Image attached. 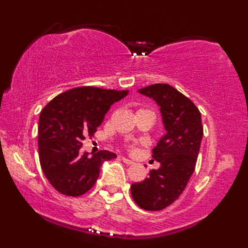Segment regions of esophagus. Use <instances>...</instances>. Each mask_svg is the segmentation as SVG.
Returning a JSON list of instances; mask_svg holds the SVG:
<instances>
[{"instance_id":"34e87169","label":"esophagus","mask_w":248,"mask_h":248,"mask_svg":"<svg viewBox=\"0 0 248 248\" xmlns=\"http://www.w3.org/2000/svg\"><path fill=\"white\" fill-rule=\"evenodd\" d=\"M121 160L124 161V163H125V164H128V166H130V164H133V161H131V160H129L128 158H124V156H123V158H121Z\"/></svg>"}]
</instances>
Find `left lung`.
<instances>
[{
	"label": "left lung",
	"instance_id": "obj_1",
	"mask_svg": "<svg viewBox=\"0 0 248 248\" xmlns=\"http://www.w3.org/2000/svg\"><path fill=\"white\" fill-rule=\"evenodd\" d=\"M138 92L159 106L167 133L152 150V158L160 162V168L133 183L131 195L141 209L160 211L182 194L193 174L203 137L201 112L168 84H155Z\"/></svg>",
	"mask_w": 248,
	"mask_h": 248
}]
</instances>
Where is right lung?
Wrapping results in <instances>:
<instances>
[{
	"mask_svg": "<svg viewBox=\"0 0 248 248\" xmlns=\"http://www.w3.org/2000/svg\"><path fill=\"white\" fill-rule=\"evenodd\" d=\"M128 90L97 87L69 89L50 100L41 111L38 155L49 183L67 196L85 194L93 186L105 161L117 155L100 150L90 156L81 152L82 140L92 137L111 107Z\"/></svg>",
	"mask_w": 248,
	"mask_h": 248,
	"instance_id": "add662e5",
	"label": "right lung"
}]
</instances>
